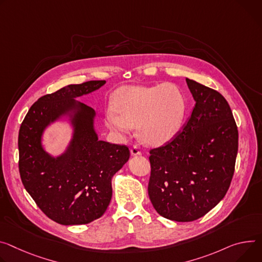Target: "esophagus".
<instances>
[{
	"instance_id": "1",
	"label": "esophagus",
	"mask_w": 262,
	"mask_h": 262,
	"mask_svg": "<svg viewBox=\"0 0 262 262\" xmlns=\"http://www.w3.org/2000/svg\"><path fill=\"white\" fill-rule=\"evenodd\" d=\"M130 155L134 156V157H136V156L142 155V152H141V150H140L137 146H133V147L130 148Z\"/></svg>"
}]
</instances>
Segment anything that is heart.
Masks as SVG:
<instances>
[{
    "instance_id": "heart-1",
    "label": "heart",
    "mask_w": 262,
    "mask_h": 262,
    "mask_svg": "<svg viewBox=\"0 0 262 262\" xmlns=\"http://www.w3.org/2000/svg\"><path fill=\"white\" fill-rule=\"evenodd\" d=\"M113 104L114 108L105 112L108 128L118 135H126L137 127L139 138L154 146L172 140L187 114L184 93L170 82L123 88L116 94Z\"/></svg>"
}]
</instances>
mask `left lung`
I'll list each match as a JSON object with an SVG mask.
<instances>
[{
	"instance_id": "obj_1",
	"label": "left lung",
	"mask_w": 262,
	"mask_h": 262,
	"mask_svg": "<svg viewBox=\"0 0 262 262\" xmlns=\"http://www.w3.org/2000/svg\"><path fill=\"white\" fill-rule=\"evenodd\" d=\"M195 101L191 116L167 144L149 151L148 195L161 216L192 222L215 207L230 187L238 130L217 91L186 78Z\"/></svg>"
}]
</instances>
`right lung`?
<instances>
[{
  "label": "right lung",
  "instance_id": "obj_1",
  "mask_svg": "<svg viewBox=\"0 0 262 262\" xmlns=\"http://www.w3.org/2000/svg\"><path fill=\"white\" fill-rule=\"evenodd\" d=\"M91 80L69 84L40 97L18 133V169L24 187L52 221L84 225L103 215L112 200V178L129 159L125 145L98 139L95 111L76 100L105 84ZM64 118L73 127L65 151L55 157L42 145L45 128Z\"/></svg>",
  "mask_w": 262,
  "mask_h": 262
}]
</instances>
